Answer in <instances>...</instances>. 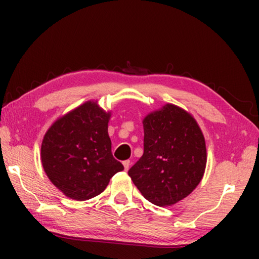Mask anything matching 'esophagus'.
Segmentation results:
<instances>
[{
	"mask_svg": "<svg viewBox=\"0 0 259 259\" xmlns=\"http://www.w3.org/2000/svg\"><path fill=\"white\" fill-rule=\"evenodd\" d=\"M123 166H124V170H126V171H128V169H129V166H130V161L129 160L123 161Z\"/></svg>",
	"mask_w": 259,
	"mask_h": 259,
	"instance_id": "1",
	"label": "esophagus"
}]
</instances>
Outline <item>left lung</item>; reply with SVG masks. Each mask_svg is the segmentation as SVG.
Listing matches in <instances>:
<instances>
[{"mask_svg": "<svg viewBox=\"0 0 259 259\" xmlns=\"http://www.w3.org/2000/svg\"><path fill=\"white\" fill-rule=\"evenodd\" d=\"M143 124V156L128 174L153 204H175L202 179L207 163L204 137L190 114L171 104L148 114Z\"/></svg>", "mask_w": 259, "mask_h": 259, "instance_id": "1", "label": "left lung"}]
</instances>
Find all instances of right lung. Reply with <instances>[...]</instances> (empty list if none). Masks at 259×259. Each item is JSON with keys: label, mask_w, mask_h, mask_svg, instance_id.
I'll return each instance as SVG.
<instances>
[{"label": "right lung", "mask_w": 259, "mask_h": 259, "mask_svg": "<svg viewBox=\"0 0 259 259\" xmlns=\"http://www.w3.org/2000/svg\"><path fill=\"white\" fill-rule=\"evenodd\" d=\"M108 120L109 113L88 102L47 131L41 146L43 168L51 183L68 198H94L124 169L112 154Z\"/></svg>", "instance_id": "obj_1"}]
</instances>
